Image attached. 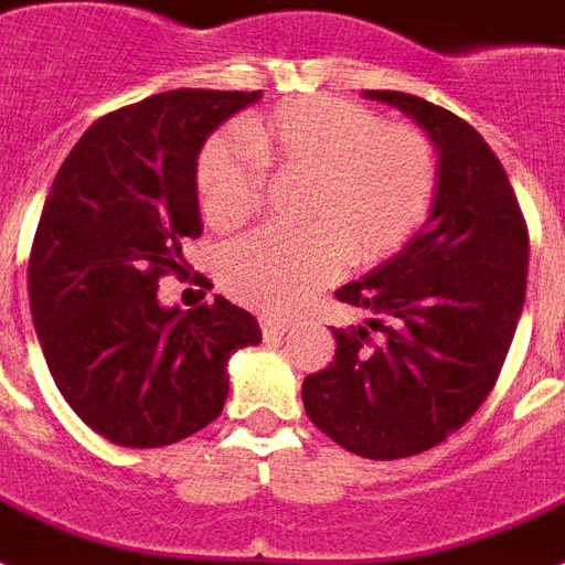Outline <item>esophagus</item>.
Instances as JSON below:
<instances>
[{
    "label": "esophagus",
    "instance_id": "obj_1",
    "mask_svg": "<svg viewBox=\"0 0 565 565\" xmlns=\"http://www.w3.org/2000/svg\"><path fill=\"white\" fill-rule=\"evenodd\" d=\"M259 327H262V335H265V342H277V339H282V335L288 332V323L274 321V318H262Z\"/></svg>",
    "mask_w": 565,
    "mask_h": 565
}]
</instances>
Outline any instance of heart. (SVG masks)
I'll list each match as a JSON object with an SVG mask.
<instances>
[{
    "instance_id": "heart-1",
    "label": "heart",
    "mask_w": 565,
    "mask_h": 565,
    "mask_svg": "<svg viewBox=\"0 0 565 565\" xmlns=\"http://www.w3.org/2000/svg\"><path fill=\"white\" fill-rule=\"evenodd\" d=\"M265 164L309 173L303 233L259 230L223 253V286L250 309L288 315L348 259L395 256L427 217L439 159L418 126L386 124L369 105L303 96L247 117L196 159V196L214 230H235L265 191Z\"/></svg>"
}]
</instances>
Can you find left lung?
Masks as SVG:
<instances>
[{
    "label": "left lung",
    "mask_w": 565,
    "mask_h": 565,
    "mask_svg": "<svg viewBox=\"0 0 565 565\" xmlns=\"http://www.w3.org/2000/svg\"><path fill=\"white\" fill-rule=\"evenodd\" d=\"M365 96L427 129L439 185L430 217L404 250L335 291L374 318L332 330L335 360L303 380V406L351 454L401 460L460 430L495 386L524 306L527 223L475 126L422 96Z\"/></svg>",
    "instance_id": "obj_1"
}]
</instances>
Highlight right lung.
I'll use <instances>...</instances> for the list:
<instances>
[{"label": "right lung", "mask_w": 565, "mask_h": 565, "mask_svg": "<svg viewBox=\"0 0 565 565\" xmlns=\"http://www.w3.org/2000/svg\"><path fill=\"white\" fill-rule=\"evenodd\" d=\"M259 90L179 87L99 117L61 164L29 256L43 356L73 413L115 445L161 448L223 409L226 362L262 342L259 321L214 295L159 303L200 238L196 156ZM196 279H205L196 274Z\"/></svg>", "instance_id": "right-lung-1"}]
</instances>
